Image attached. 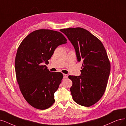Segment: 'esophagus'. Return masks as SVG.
Returning a JSON list of instances; mask_svg holds the SVG:
<instances>
[{"label": "esophagus", "instance_id": "obj_1", "mask_svg": "<svg viewBox=\"0 0 126 126\" xmlns=\"http://www.w3.org/2000/svg\"><path fill=\"white\" fill-rule=\"evenodd\" d=\"M68 78V75L67 74H63V78Z\"/></svg>", "mask_w": 126, "mask_h": 126}]
</instances>
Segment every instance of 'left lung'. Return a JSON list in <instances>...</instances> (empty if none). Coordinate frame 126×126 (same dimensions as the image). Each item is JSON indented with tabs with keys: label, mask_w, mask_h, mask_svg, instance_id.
<instances>
[{
	"label": "left lung",
	"mask_w": 126,
	"mask_h": 126,
	"mask_svg": "<svg viewBox=\"0 0 126 126\" xmlns=\"http://www.w3.org/2000/svg\"><path fill=\"white\" fill-rule=\"evenodd\" d=\"M75 50L78 62H82L80 76H69L73 99L80 105L89 107L104 94L110 65L102 42L87 30L80 27L62 29Z\"/></svg>",
	"instance_id": "obj_1"
}]
</instances>
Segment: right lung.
Wrapping results in <instances>:
<instances>
[{"mask_svg": "<svg viewBox=\"0 0 126 126\" xmlns=\"http://www.w3.org/2000/svg\"><path fill=\"white\" fill-rule=\"evenodd\" d=\"M67 40L60 32L38 30L24 39L15 60L16 79L22 94L31 106L45 110L55 102L54 94L61 83V73L50 72L48 64L55 49Z\"/></svg>", "mask_w": 126, "mask_h": 126, "instance_id": "obj_1", "label": "right lung"}]
</instances>
